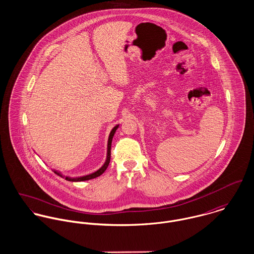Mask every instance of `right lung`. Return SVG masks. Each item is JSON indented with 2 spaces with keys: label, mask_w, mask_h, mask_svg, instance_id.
Returning a JSON list of instances; mask_svg holds the SVG:
<instances>
[{
  "label": "right lung",
  "mask_w": 254,
  "mask_h": 254,
  "mask_svg": "<svg viewBox=\"0 0 254 254\" xmlns=\"http://www.w3.org/2000/svg\"><path fill=\"white\" fill-rule=\"evenodd\" d=\"M118 126H119V125H116V126L111 130V132H110V134H109V144H108V157H107V161H106V163L103 165V167L100 168V169H99L98 171H96L95 173H92V174H90V175L83 176V177H79V178H69V177H65V180L71 182L87 181V180H91V179H94V178H97V177L101 176V175L107 170V168H108V166H109V161H110V147H111L112 138H113L114 133H115V131L117 130ZM55 173H57L58 175L62 176V175H61L60 173H58L57 171H55Z\"/></svg>",
  "instance_id": "add662e5"
}]
</instances>
